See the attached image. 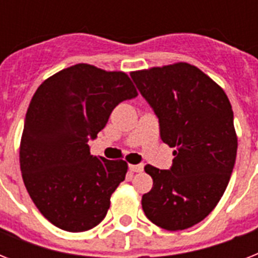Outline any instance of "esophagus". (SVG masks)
<instances>
[{
    "label": "esophagus",
    "instance_id": "obj_1",
    "mask_svg": "<svg viewBox=\"0 0 258 258\" xmlns=\"http://www.w3.org/2000/svg\"><path fill=\"white\" fill-rule=\"evenodd\" d=\"M143 165H130V170L134 172H142L143 171Z\"/></svg>",
    "mask_w": 258,
    "mask_h": 258
}]
</instances>
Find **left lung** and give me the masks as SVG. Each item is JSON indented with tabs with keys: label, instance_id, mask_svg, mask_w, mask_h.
Listing matches in <instances>:
<instances>
[{
	"label": "left lung",
	"instance_id": "8db88e82",
	"mask_svg": "<svg viewBox=\"0 0 258 258\" xmlns=\"http://www.w3.org/2000/svg\"><path fill=\"white\" fill-rule=\"evenodd\" d=\"M159 119L161 139L174 147L170 170L145 167L153 188L142 208L166 230L191 228L213 212L232 175L237 155L233 109L226 93L187 62L131 72Z\"/></svg>",
	"mask_w": 258,
	"mask_h": 258
}]
</instances>
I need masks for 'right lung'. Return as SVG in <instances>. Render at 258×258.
Listing matches in <instances>:
<instances>
[{
	"instance_id": "obj_1",
	"label": "right lung",
	"mask_w": 258,
	"mask_h": 258,
	"mask_svg": "<svg viewBox=\"0 0 258 258\" xmlns=\"http://www.w3.org/2000/svg\"><path fill=\"white\" fill-rule=\"evenodd\" d=\"M138 96L124 72L76 64L38 87L26 111L20 167L30 198L54 226L78 233L104 220L125 178L124 161L89 153L112 109Z\"/></svg>"
}]
</instances>
